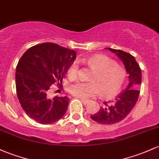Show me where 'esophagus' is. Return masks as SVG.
Segmentation results:
<instances>
[{
  "label": "esophagus",
  "instance_id": "obj_1",
  "mask_svg": "<svg viewBox=\"0 0 159 159\" xmlns=\"http://www.w3.org/2000/svg\"><path fill=\"white\" fill-rule=\"evenodd\" d=\"M81 101L82 102L83 104H84V105L88 104V102H89V100H87V99H81Z\"/></svg>",
  "mask_w": 159,
  "mask_h": 159
}]
</instances>
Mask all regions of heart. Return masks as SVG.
I'll return each mask as SVG.
<instances>
[{
  "mask_svg": "<svg viewBox=\"0 0 159 159\" xmlns=\"http://www.w3.org/2000/svg\"><path fill=\"white\" fill-rule=\"evenodd\" d=\"M85 63L93 71L90 78L91 82H76L71 84L69 90L77 97L89 99L99 92L104 97H111L119 91L126 78V71L105 55H94L85 61ZM78 62L71 63L68 69L69 78L75 80L78 75Z\"/></svg>",
  "mask_w": 159,
  "mask_h": 159,
  "instance_id": "heart-1",
  "label": "heart"
}]
</instances>
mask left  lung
Returning <instances> with one entry per match:
<instances>
[{"label":"left lung","mask_w":159,"mask_h":159,"mask_svg":"<svg viewBox=\"0 0 159 159\" xmlns=\"http://www.w3.org/2000/svg\"><path fill=\"white\" fill-rule=\"evenodd\" d=\"M106 49L116 53L123 62L128 74L129 83L127 88L114 100L104 102L105 106L101 107L98 112L90 116V118L99 124L113 125L126 118L137 103L139 95L138 88L142 81V72L138 63L131 54L121 50Z\"/></svg>","instance_id":"8db88e82"}]
</instances>
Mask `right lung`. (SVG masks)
Returning a JSON list of instances; mask_svg holds the SVG:
<instances>
[{
  "label": "right lung",
  "instance_id": "add662e5",
  "mask_svg": "<svg viewBox=\"0 0 159 159\" xmlns=\"http://www.w3.org/2000/svg\"><path fill=\"white\" fill-rule=\"evenodd\" d=\"M75 58V50L53 43L33 46L22 55L16 69V88L21 106L31 118L48 125L65 115L69 98L52 99L48 93L54 83L62 84V78Z\"/></svg>",
  "mask_w": 159,
  "mask_h": 159
}]
</instances>
